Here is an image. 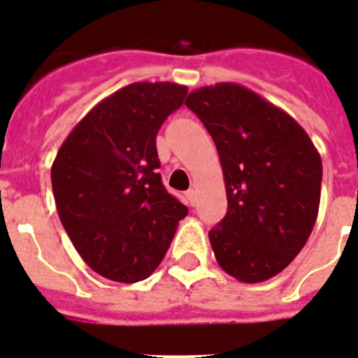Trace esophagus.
<instances>
[{"instance_id":"1","label":"esophagus","mask_w":358,"mask_h":358,"mask_svg":"<svg viewBox=\"0 0 358 358\" xmlns=\"http://www.w3.org/2000/svg\"><path fill=\"white\" fill-rule=\"evenodd\" d=\"M185 196H187L189 203H191V206H194V202H196V191H194V189H189L187 193H185Z\"/></svg>"}]
</instances>
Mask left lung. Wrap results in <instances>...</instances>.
<instances>
[{
    "label": "left lung",
    "mask_w": 358,
    "mask_h": 358,
    "mask_svg": "<svg viewBox=\"0 0 358 358\" xmlns=\"http://www.w3.org/2000/svg\"><path fill=\"white\" fill-rule=\"evenodd\" d=\"M185 105L215 140L227 213L209 231L216 262L245 284L286 269L317 222L322 160L286 110L238 83L200 87Z\"/></svg>",
    "instance_id": "obj_1"
}]
</instances>
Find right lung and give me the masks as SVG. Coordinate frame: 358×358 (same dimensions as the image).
Instances as JSON below:
<instances>
[{
    "instance_id": "1",
    "label": "right lung",
    "mask_w": 358,
    "mask_h": 358,
    "mask_svg": "<svg viewBox=\"0 0 358 358\" xmlns=\"http://www.w3.org/2000/svg\"><path fill=\"white\" fill-rule=\"evenodd\" d=\"M187 87L138 82L72 129L50 169L59 220L80 257L114 282L143 280L164 260L187 207L162 184L156 134Z\"/></svg>"
}]
</instances>
